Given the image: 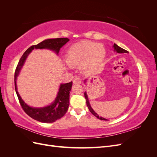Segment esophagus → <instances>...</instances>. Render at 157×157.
Instances as JSON below:
<instances>
[{
    "instance_id": "esophagus-1",
    "label": "esophagus",
    "mask_w": 157,
    "mask_h": 157,
    "mask_svg": "<svg viewBox=\"0 0 157 157\" xmlns=\"http://www.w3.org/2000/svg\"><path fill=\"white\" fill-rule=\"evenodd\" d=\"M81 82H82L81 79H80V78H79V77H75L73 79V83L74 84H80Z\"/></svg>"
}]
</instances>
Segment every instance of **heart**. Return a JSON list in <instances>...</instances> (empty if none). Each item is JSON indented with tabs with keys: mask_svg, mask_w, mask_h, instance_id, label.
<instances>
[{
	"mask_svg": "<svg viewBox=\"0 0 157 157\" xmlns=\"http://www.w3.org/2000/svg\"><path fill=\"white\" fill-rule=\"evenodd\" d=\"M106 52L103 45L85 41L69 47L66 59L70 65L80 63V69L86 73L97 71L105 58Z\"/></svg>",
	"mask_w": 157,
	"mask_h": 157,
	"instance_id": "obj_1",
	"label": "heart"
}]
</instances>
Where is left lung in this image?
I'll return each instance as SVG.
<instances>
[{"instance_id": "1", "label": "left lung", "mask_w": 157, "mask_h": 157, "mask_svg": "<svg viewBox=\"0 0 157 157\" xmlns=\"http://www.w3.org/2000/svg\"><path fill=\"white\" fill-rule=\"evenodd\" d=\"M113 48H114V50L116 51L117 53H119V54H123V53H128V52L124 49H123L122 48H121V47L118 46V45H117L116 44H114L113 45ZM86 80H84V82H86ZM84 97H85V99H86V105L89 109L90 111L91 112V113L92 114V115H94L95 117H96L98 118H99V119L100 120H102V121H107V119H105V118H104L103 117H99V115H98V114L95 112L93 109L92 108V107L90 106V102L88 101V96H87V94H86V92H84Z\"/></svg>"}]
</instances>
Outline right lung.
Segmentation results:
<instances>
[{
  "label": "right lung",
  "instance_id": "obj_1",
  "mask_svg": "<svg viewBox=\"0 0 157 157\" xmlns=\"http://www.w3.org/2000/svg\"><path fill=\"white\" fill-rule=\"evenodd\" d=\"M69 40L67 38H58V39H46L36 45H33L29 47L23 54L20 58L16 69L14 75V83H15V90L20 105L30 117L37 121L45 123L54 122L64 116L67 113L69 105V93L72 87L73 82L69 83L61 84L59 92L57 95L55 101L51 105L44 107L35 108L31 107L22 100L20 96L17 91L16 80L19 73L22 68L23 63L31 51L34 49H49L53 50L56 54L59 53L60 48Z\"/></svg>",
  "mask_w": 157,
  "mask_h": 157
}]
</instances>
